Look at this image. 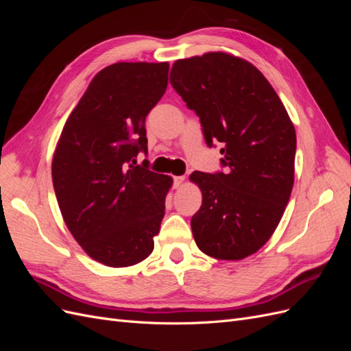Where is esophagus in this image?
<instances>
[{
    "label": "esophagus",
    "instance_id": "1",
    "mask_svg": "<svg viewBox=\"0 0 351 351\" xmlns=\"http://www.w3.org/2000/svg\"><path fill=\"white\" fill-rule=\"evenodd\" d=\"M184 180H186L184 176H176V177H174V187L177 189V187H180V186H183Z\"/></svg>",
    "mask_w": 351,
    "mask_h": 351
}]
</instances>
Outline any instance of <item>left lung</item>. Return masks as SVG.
<instances>
[{"mask_svg":"<svg viewBox=\"0 0 351 351\" xmlns=\"http://www.w3.org/2000/svg\"><path fill=\"white\" fill-rule=\"evenodd\" d=\"M169 83L193 110L205 141L222 143L226 173L195 171L202 192L192 217L197 247L241 261L274 234L294 184L295 130L271 83L252 62L228 52L177 60Z\"/></svg>","mask_w":351,"mask_h":351,"instance_id":"left-lung-1","label":"left lung"}]
</instances>
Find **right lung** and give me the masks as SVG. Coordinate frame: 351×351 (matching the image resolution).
Masks as SVG:
<instances>
[{
	"instance_id": "right-lung-1",
	"label": "right lung",
	"mask_w": 351,
	"mask_h": 351,
	"mask_svg": "<svg viewBox=\"0 0 351 351\" xmlns=\"http://www.w3.org/2000/svg\"><path fill=\"white\" fill-rule=\"evenodd\" d=\"M168 62H115L92 79L62 127L52 184L69 231L93 261L132 267L154 250L169 176L136 165L146 115L162 98Z\"/></svg>"
}]
</instances>
